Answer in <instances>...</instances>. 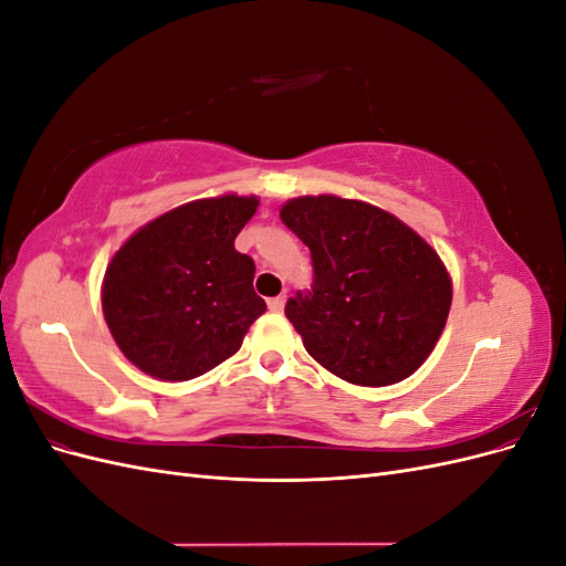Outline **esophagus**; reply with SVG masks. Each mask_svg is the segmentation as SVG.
Listing matches in <instances>:
<instances>
[{
	"label": "esophagus",
	"mask_w": 566,
	"mask_h": 566,
	"mask_svg": "<svg viewBox=\"0 0 566 566\" xmlns=\"http://www.w3.org/2000/svg\"><path fill=\"white\" fill-rule=\"evenodd\" d=\"M269 310L273 312V314H281L283 312V306H285V295H279V297H271L269 302Z\"/></svg>",
	"instance_id": "esophagus-1"
}]
</instances>
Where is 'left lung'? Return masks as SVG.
<instances>
[{
  "label": "left lung",
  "instance_id": "1",
  "mask_svg": "<svg viewBox=\"0 0 566 566\" xmlns=\"http://www.w3.org/2000/svg\"><path fill=\"white\" fill-rule=\"evenodd\" d=\"M281 219L312 252V290L285 304L306 352L352 385L385 387L413 375L451 310L439 254L361 200L304 196L285 202Z\"/></svg>",
  "mask_w": 566,
  "mask_h": 566
}]
</instances>
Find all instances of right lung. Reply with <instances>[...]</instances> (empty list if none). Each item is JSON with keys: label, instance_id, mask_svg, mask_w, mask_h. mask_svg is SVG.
Returning a JSON list of instances; mask_svg holds the SVG:
<instances>
[{"label": "right lung", "instance_id": "1", "mask_svg": "<svg viewBox=\"0 0 566 566\" xmlns=\"http://www.w3.org/2000/svg\"><path fill=\"white\" fill-rule=\"evenodd\" d=\"M254 196L181 205L136 231L106 269L104 316L129 361L184 382L227 361L266 312L254 262L233 248Z\"/></svg>", "mask_w": 566, "mask_h": 566}]
</instances>
